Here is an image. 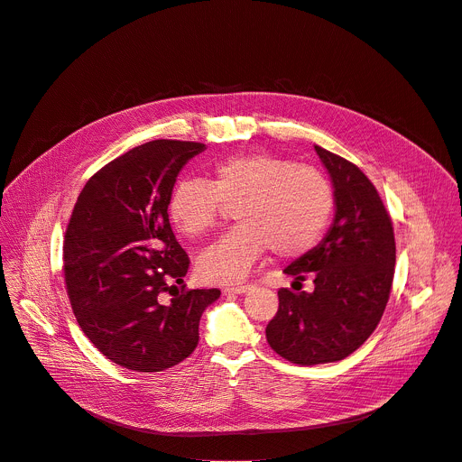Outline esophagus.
<instances>
[{
	"instance_id": "esophagus-1",
	"label": "esophagus",
	"mask_w": 462,
	"mask_h": 462,
	"mask_svg": "<svg viewBox=\"0 0 462 462\" xmlns=\"http://www.w3.org/2000/svg\"><path fill=\"white\" fill-rule=\"evenodd\" d=\"M248 290H252L250 284H234V286H226L225 288L226 293H246Z\"/></svg>"
}]
</instances>
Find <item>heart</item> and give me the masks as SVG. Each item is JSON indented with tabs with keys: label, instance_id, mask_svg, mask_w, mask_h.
<instances>
[{
	"label": "heart",
	"instance_id": "b5f03b06",
	"mask_svg": "<svg viewBox=\"0 0 462 462\" xmlns=\"http://www.w3.org/2000/svg\"><path fill=\"white\" fill-rule=\"evenodd\" d=\"M223 203H239L236 219L241 225L199 255L198 272L210 282H237L268 248L282 259L310 252L328 226L334 192L314 169L273 153L248 152L217 162L207 183L180 181L167 212L181 234L198 237L216 225Z\"/></svg>",
	"mask_w": 462,
	"mask_h": 462
}]
</instances>
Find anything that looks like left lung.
Segmentation results:
<instances>
[{"label": "left lung", "mask_w": 462, "mask_h": 462, "mask_svg": "<svg viewBox=\"0 0 462 462\" xmlns=\"http://www.w3.org/2000/svg\"><path fill=\"white\" fill-rule=\"evenodd\" d=\"M334 187V221L318 246L282 272L293 277L281 288L279 310L266 341L293 365L336 363L356 352L379 325L395 266L392 219L370 183L350 162L314 146ZM315 281L304 292L300 282Z\"/></svg>", "instance_id": "obj_1"}]
</instances>
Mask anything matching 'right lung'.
I'll return each instance as SVG.
<instances>
[{
  "instance_id": "obj_1",
  "label": "right lung",
  "mask_w": 462,
  "mask_h": 462,
  "mask_svg": "<svg viewBox=\"0 0 462 462\" xmlns=\"http://www.w3.org/2000/svg\"><path fill=\"white\" fill-rule=\"evenodd\" d=\"M205 148L172 139L139 144L94 174L72 210L63 245L72 310L90 343L123 368L162 372L187 359L203 312L221 295L181 290L164 300L190 263L171 228L169 198Z\"/></svg>"
}]
</instances>
